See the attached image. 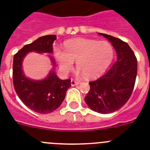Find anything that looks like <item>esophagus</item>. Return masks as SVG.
I'll list each match as a JSON object with an SVG mask.
<instances>
[{
  "instance_id": "34e87169",
  "label": "esophagus",
  "mask_w": 150,
  "mask_h": 150,
  "mask_svg": "<svg viewBox=\"0 0 150 150\" xmlns=\"http://www.w3.org/2000/svg\"><path fill=\"white\" fill-rule=\"evenodd\" d=\"M79 84V81H75V80H73V79H71V86H75V85H78Z\"/></svg>"
}]
</instances>
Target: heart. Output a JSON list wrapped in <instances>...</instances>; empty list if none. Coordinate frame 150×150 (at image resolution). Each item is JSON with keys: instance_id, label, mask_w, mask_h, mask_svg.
<instances>
[{"instance_id": "b5f03b06", "label": "heart", "mask_w": 150, "mask_h": 150, "mask_svg": "<svg viewBox=\"0 0 150 150\" xmlns=\"http://www.w3.org/2000/svg\"><path fill=\"white\" fill-rule=\"evenodd\" d=\"M64 47L65 51L59 48L54 50L62 71H70L76 61L78 75L89 79L98 77L106 71L114 55V48L107 41L75 39L65 42Z\"/></svg>"}]
</instances>
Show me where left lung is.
I'll return each mask as SVG.
<instances>
[{
  "mask_svg": "<svg viewBox=\"0 0 150 150\" xmlns=\"http://www.w3.org/2000/svg\"><path fill=\"white\" fill-rule=\"evenodd\" d=\"M114 46L117 61L104 75L89 82L90 91L85 100L88 106L100 114L119 110L130 98L137 74V60L127 42L110 35L98 33Z\"/></svg>",
  "mask_w": 150,
  "mask_h": 150,
  "instance_id": "1",
  "label": "left lung"
}]
</instances>
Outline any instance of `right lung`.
<instances>
[{
    "instance_id": "right-lung-1",
    "label": "right lung",
    "mask_w": 150,
    "mask_h": 150,
    "mask_svg": "<svg viewBox=\"0 0 150 150\" xmlns=\"http://www.w3.org/2000/svg\"><path fill=\"white\" fill-rule=\"evenodd\" d=\"M56 40V35L41 36L32 43L25 45L13 56V81L16 93L26 106L39 114L51 113L61 105L71 87V80H62L56 75L54 71L56 62L51 55L48 56L53 67L42 80L26 77L22 68L23 61L30 52L52 53V44Z\"/></svg>"
}]
</instances>
